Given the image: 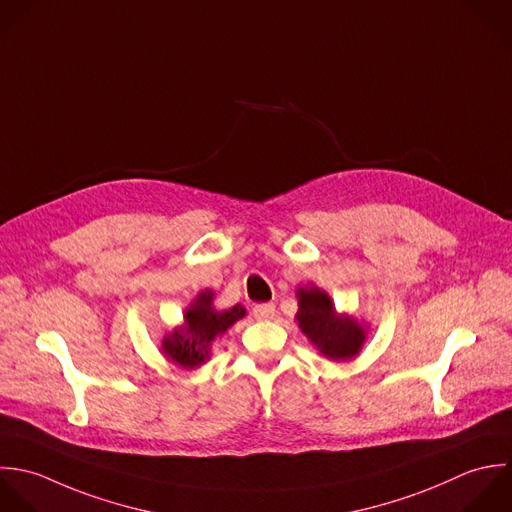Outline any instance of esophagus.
Returning <instances> with one entry per match:
<instances>
[{"label": "esophagus", "mask_w": 512, "mask_h": 512, "mask_svg": "<svg viewBox=\"0 0 512 512\" xmlns=\"http://www.w3.org/2000/svg\"><path fill=\"white\" fill-rule=\"evenodd\" d=\"M253 317L261 319V321H269L275 317V305L271 303H259L253 307Z\"/></svg>", "instance_id": "obj_1"}]
</instances>
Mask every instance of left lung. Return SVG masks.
I'll use <instances>...</instances> for the list:
<instances>
[{
    "instance_id": "8db88e82",
    "label": "left lung",
    "mask_w": 512,
    "mask_h": 512,
    "mask_svg": "<svg viewBox=\"0 0 512 512\" xmlns=\"http://www.w3.org/2000/svg\"><path fill=\"white\" fill-rule=\"evenodd\" d=\"M299 311L295 319L307 339L333 361H347L359 355L367 339V327H363L351 315H339L331 297L319 287L297 289Z\"/></svg>"
}]
</instances>
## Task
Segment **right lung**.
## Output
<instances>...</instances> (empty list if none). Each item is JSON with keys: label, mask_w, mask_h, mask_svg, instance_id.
Wrapping results in <instances>:
<instances>
[{"label": "right lung", "mask_w": 512, "mask_h": 512, "mask_svg": "<svg viewBox=\"0 0 512 512\" xmlns=\"http://www.w3.org/2000/svg\"><path fill=\"white\" fill-rule=\"evenodd\" d=\"M243 317L245 309L241 305L217 311L213 307V291H201L185 309L183 325L163 337L161 351L179 367L195 369L209 359L211 343Z\"/></svg>", "instance_id": "1"}]
</instances>
